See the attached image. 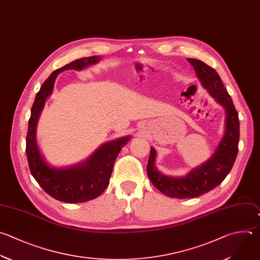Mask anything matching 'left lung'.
I'll use <instances>...</instances> for the list:
<instances>
[{"label": "left lung", "instance_id": "8db88e82", "mask_svg": "<svg viewBox=\"0 0 260 260\" xmlns=\"http://www.w3.org/2000/svg\"><path fill=\"white\" fill-rule=\"evenodd\" d=\"M197 77L209 95L225 110L224 134L211 157L193 168L185 177H169L160 172L156 165V151L151 147L147 174L151 183L164 195L178 198L199 197L217 187L229 175L238 154L240 122L232 98L224 89L217 72L204 62L188 58Z\"/></svg>", "mask_w": 260, "mask_h": 260}]
</instances>
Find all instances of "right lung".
Returning a JSON list of instances; mask_svg holds the SVG:
<instances>
[{
	"mask_svg": "<svg viewBox=\"0 0 260 260\" xmlns=\"http://www.w3.org/2000/svg\"><path fill=\"white\" fill-rule=\"evenodd\" d=\"M101 60L99 56L80 58L55 70L43 83L36 96L28 120L26 156L32 177L51 197L65 203H81L100 196L109 185L114 162L131 137H121L101 145L85 160L67 167L50 165L37 142V126L46 100L53 93L57 74L64 70H82Z\"/></svg>",
	"mask_w": 260,
	"mask_h": 260,
	"instance_id": "right-lung-1",
	"label": "right lung"
}]
</instances>
